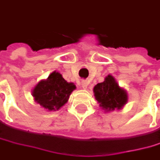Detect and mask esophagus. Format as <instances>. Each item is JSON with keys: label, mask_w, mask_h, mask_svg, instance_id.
Wrapping results in <instances>:
<instances>
[{"label": "esophagus", "mask_w": 160, "mask_h": 160, "mask_svg": "<svg viewBox=\"0 0 160 160\" xmlns=\"http://www.w3.org/2000/svg\"><path fill=\"white\" fill-rule=\"evenodd\" d=\"M87 86H88V82H86V81H82V82H81V87L82 88V89H87Z\"/></svg>", "instance_id": "1"}]
</instances>
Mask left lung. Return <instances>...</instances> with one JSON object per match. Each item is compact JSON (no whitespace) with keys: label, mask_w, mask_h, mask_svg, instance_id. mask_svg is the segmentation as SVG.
Instances as JSON below:
<instances>
[{"label":"left lung","mask_w":160,"mask_h":160,"mask_svg":"<svg viewBox=\"0 0 160 160\" xmlns=\"http://www.w3.org/2000/svg\"><path fill=\"white\" fill-rule=\"evenodd\" d=\"M93 93L100 108L105 112L122 109L128 99L127 91L119 85L112 75H108L104 82L96 84Z\"/></svg>","instance_id":"left-lung-1"}]
</instances>
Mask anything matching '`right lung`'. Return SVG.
<instances>
[{
    "mask_svg": "<svg viewBox=\"0 0 160 160\" xmlns=\"http://www.w3.org/2000/svg\"><path fill=\"white\" fill-rule=\"evenodd\" d=\"M73 82H67L61 73L52 71L47 79L40 80L33 88L34 101L48 111H56L68 102L76 89Z\"/></svg>",
    "mask_w": 160,
    "mask_h": 160,
    "instance_id": "right-lung-1",
    "label": "right lung"
}]
</instances>
